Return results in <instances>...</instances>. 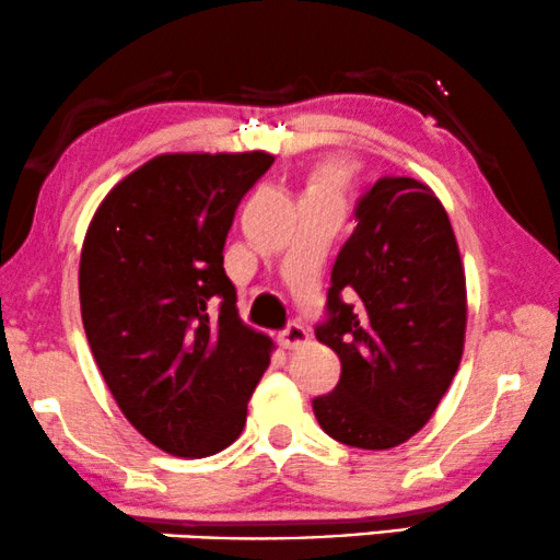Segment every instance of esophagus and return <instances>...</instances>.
I'll list each match as a JSON object with an SVG mask.
<instances>
[{
	"instance_id": "34e87169",
	"label": "esophagus",
	"mask_w": 560,
	"mask_h": 560,
	"mask_svg": "<svg viewBox=\"0 0 560 560\" xmlns=\"http://www.w3.org/2000/svg\"><path fill=\"white\" fill-rule=\"evenodd\" d=\"M306 340H310V335H306V329L299 325V322H291L287 329H281L279 332V345L287 350L299 348V345H304Z\"/></svg>"
}]
</instances>
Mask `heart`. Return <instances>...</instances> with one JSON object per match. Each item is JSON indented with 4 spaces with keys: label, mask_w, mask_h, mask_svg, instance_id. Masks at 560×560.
Masks as SVG:
<instances>
[{
    "label": "heart",
    "mask_w": 560,
    "mask_h": 560,
    "mask_svg": "<svg viewBox=\"0 0 560 560\" xmlns=\"http://www.w3.org/2000/svg\"><path fill=\"white\" fill-rule=\"evenodd\" d=\"M350 179V167L345 162H325L314 170L310 179V190L306 198H327V200H340Z\"/></svg>",
    "instance_id": "heart-1"
}]
</instances>
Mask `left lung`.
I'll return each mask as SVG.
<instances>
[{"label": "left lung", "instance_id": "1", "mask_svg": "<svg viewBox=\"0 0 560 560\" xmlns=\"http://www.w3.org/2000/svg\"><path fill=\"white\" fill-rule=\"evenodd\" d=\"M332 266L317 340L342 362L312 400L335 441L383 452L427 427L452 385L467 329V281L444 205L413 177H381L355 208Z\"/></svg>", "mask_w": 560, "mask_h": 560}]
</instances>
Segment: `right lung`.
I'll list each match as a JSON object with an SVG mask.
<instances>
[{"label": "right lung", "mask_w": 560, "mask_h": 560, "mask_svg": "<svg viewBox=\"0 0 560 560\" xmlns=\"http://www.w3.org/2000/svg\"><path fill=\"white\" fill-rule=\"evenodd\" d=\"M271 164L266 152L160 154L106 195L85 233L91 352L131 427L167 454L231 446L271 362L223 269L235 208Z\"/></svg>", "instance_id": "obj_1"}]
</instances>
